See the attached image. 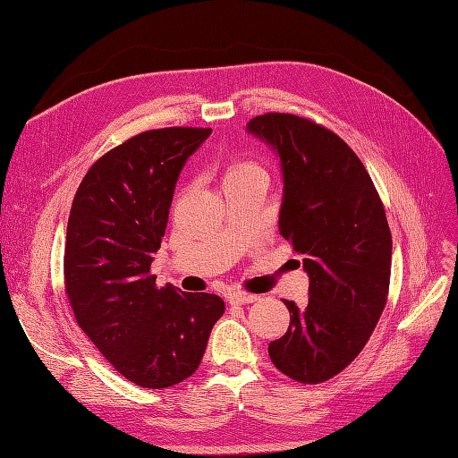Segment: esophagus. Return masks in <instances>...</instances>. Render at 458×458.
<instances>
[{
	"mask_svg": "<svg viewBox=\"0 0 458 458\" xmlns=\"http://www.w3.org/2000/svg\"><path fill=\"white\" fill-rule=\"evenodd\" d=\"M227 299H229L231 305H248V303L258 301V295L246 293V292H233V293H229Z\"/></svg>",
	"mask_w": 458,
	"mask_h": 458,
	"instance_id": "34e87169",
	"label": "esophagus"
}]
</instances>
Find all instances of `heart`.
I'll use <instances>...</instances> for the list:
<instances>
[{"mask_svg": "<svg viewBox=\"0 0 458 458\" xmlns=\"http://www.w3.org/2000/svg\"><path fill=\"white\" fill-rule=\"evenodd\" d=\"M259 170L261 168L256 163H251L248 159H236L234 157V159L227 161V165H225V183L241 180V178L251 174V172H259Z\"/></svg>", "mask_w": 458, "mask_h": 458, "instance_id": "obj_1", "label": "heart"}]
</instances>
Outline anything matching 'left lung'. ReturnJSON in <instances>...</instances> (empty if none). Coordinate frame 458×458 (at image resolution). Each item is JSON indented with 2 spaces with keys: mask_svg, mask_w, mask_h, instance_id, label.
Segmentation results:
<instances>
[{
  "mask_svg": "<svg viewBox=\"0 0 458 458\" xmlns=\"http://www.w3.org/2000/svg\"><path fill=\"white\" fill-rule=\"evenodd\" d=\"M246 131L280 157L284 195L278 227L309 275V303L269 343L276 369L318 385L361 352L388 297L392 234L379 193L358 155L322 124L265 114Z\"/></svg>",
  "mask_w": 458,
  "mask_h": 458,
  "instance_id": "8db88e82",
  "label": "left lung"
}]
</instances>
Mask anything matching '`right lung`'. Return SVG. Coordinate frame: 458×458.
Wrapping results in <instances>:
<instances>
[{
    "mask_svg": "<svg viewBox=\"0 0 458 458\" xmlns=\"http://www.w3.org/2000/svg\"><path fill=\"white\" fill-rule=\"evenodd\" d=\"M212 129L141 132L102 155L72 202L64 286L75 320L102 356L141 388L191 377L225 303L159 288L149 273L180 172Z\"/></svg>",
    "mask_w": 458,
    "mask_h": 458,
    "instance_id": "1",
    "label": "right lung"
}]
</instances>
